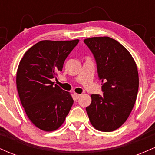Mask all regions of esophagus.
<instances>
[{"instance_id": "1", "label": "esophagus", "mask_w": 155, "mask_h": 155, "mask_svg": "<svg viewBox=\"0 0 155 155\" xmlns=\"http://www.w3.org/2000/svg\"><path fill=\"white\" fill-rule=\"evenodd\" d=\"M80 96H81V95H79V94L74 93V97H75V98H76V99H79Z\"/></svg>"}]
</instances>
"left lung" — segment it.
<instances>
[{"label":"left lung","instance_id":"obj_1","mask_svg":"<svg viewBox=\"0 0 155 155\" xmlns=\"http://www.w3.org/2000/svg\"><path fill=\"white\" fill-rule=\"evenodd\" d=\"M84 42L95 57L104 92L91 95L87 113L96 130L111 132L125 122L136 103L139 84L136 63L127 49L110 37H92Z\"/></svg>","mask_w":155,"mask_h":155}]
</instances>
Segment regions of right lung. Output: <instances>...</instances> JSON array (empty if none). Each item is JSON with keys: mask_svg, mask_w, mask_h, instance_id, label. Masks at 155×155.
I'll use <instances>...</instances> for the list:
<instances>
[{"mask_svg": "<svg viewBox=\"0 0 155 155\" xmlns=\"http://www.w3.org/2000/svg\"><path fill=\"white\" fill-rule=\"evenodd\" d=\"M79 41H41L19 62L16 79L19 99L29 120L41 130L59 128L74 104L70 92L54 85L51 79L62 71L65 60Z\"/></svg>", "mask_w": 155, "mask_h": 155, "instance_id": "add662e5", "label": "right lung"}]
</instances>
